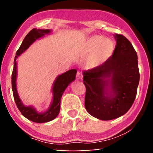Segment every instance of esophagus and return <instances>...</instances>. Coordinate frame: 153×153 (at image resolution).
<instances>
[{
    "mask_svg": "<svg viewBox=\"0 0 153 153\" xmlns=\"http://www.w3.org/2000/svg\"><path fill=\"white\" fill-rule=\"evenodd\" d=\"M76 77H77V79H79V80L80 79H82V78H83V74H82V72H79V71L77 72Z\"/></svg>",
    "mask_w": 153,
    "mask_h": 153,
    "instance_id": "34e87169",
    "label": "esophagus"
}]
</instances>
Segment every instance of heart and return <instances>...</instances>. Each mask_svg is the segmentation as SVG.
<instances>
[{
  "instance_id": "obj_1",
  "label": "heart",
  "mask_w": 153,
  "mask_h": 153,
  "mask_svg": "<svg viewBox=\"0 0 153 153\" xmlns=\"http://www.w3.org/2000/svg\"><path fill=\"white\" fill-rule=\"evenodd\" d=\"M113 50V42L110 39L105 38L102 36L93 35L84 41L79 54L86 56L90 53L87 59V65L90 67H94L107 61Z\"/></svg>"
}]
</instances>
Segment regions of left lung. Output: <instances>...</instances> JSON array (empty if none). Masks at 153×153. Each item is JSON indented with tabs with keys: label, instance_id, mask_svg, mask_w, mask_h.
Returning a JSON list of instances; mask_svg holds the SVG:
<instances>
[{
	"label": "left lung",
	"instance_id": "1",
	"mask_svg": "<svg viewBox=\"0 0 153 153\" xmlns=\"http://www.w3.org/2000/svg\"><path fill=\"white\" fill-rule=\"evenodd\" d=\"M113 55L101 65L83 72L85 107L101 120L120 117L129 111L136 97L140 74L138 56L125 36L115 33Z\"/></svg>",
	"mask_w": 153,
	"mask_h": 153
}]
</instances>
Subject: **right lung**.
<instances>
[{"mask_svg":"<svg viewBox=\"0 0 153 153\" xmlns=\"http://www.w3.org/2000/svg\"><path fill=\"white\" fill-rule=\"evenodd\" d=\"M51 32V30H41L33 28L27 33L23 42L21 45L20 47L18 49L16 56L14 59V66L13 69L12 77H11V84L13 94L15 102L16 103L17 108H19L20 112L23 115L27 120L33 121L35 123H45L53 120L59 115L60 111V104L61 98L62 97L65 90L69 86L71 82L74 81L76 79V75L77 70L76 69H71L68 71L65 72L63 74L59 76L56 77L55 81L54 82L53 86V102H52L50 107L44 113H38L34 108L32 107H27L25 106L18 94L16 86V77H17V62L16 59L21 54H22L24 51L29 48V46L34 42L37 39H39L41 37H43L45 34H48Z\"/></svg>","mask_w":153,"mask_h":153,"instance_id":"obj_1","label":"right lung"}]
</instances>
